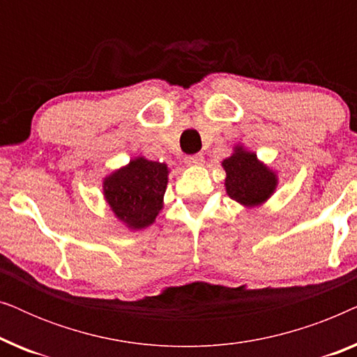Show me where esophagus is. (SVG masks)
Masks as SVG:
<instances>
[{"mask_svg":"<svg viewBox=\"0 0 357 357\" xmlns=\"http://www.w3.org/2000/svg\"><path fill=\"white\" fill-rule=\"evenodd\" d=\"M203 160H204L203 154H193V155H187V158H185V164H187V165H199V164H203Z\"/></svg>","mask_w":357,"mask_h":357,"instance_id":"obj_1","label":"esophagus"}]
</instances>
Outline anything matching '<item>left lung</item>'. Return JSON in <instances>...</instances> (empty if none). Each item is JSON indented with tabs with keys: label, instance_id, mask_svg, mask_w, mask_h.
Here are the masks:
<instances>
[{
	"label": "left lung",
	"instance_id": "obj_1",
	"mask_svg": "<svg viewBox=\"0 0 357 357\" xmlns=\"http://www.w3.org/2000/svg\"><path fill=\"white\" fill-rule=\"evenodd\" d=\"M221 167L226 172L224 187L229 198L245 209L263 206L280 183L276 170L241 143L234 144L231 155L222 160Z\"/></svg>",
	"mask_w": 357,
	"mask_h": 357
}]
</instances>
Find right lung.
<instances>
[{"label":"right lung","instance_id":"right-lung-1","mask_svg":"<svg viewBox=\"0 0 357 357\" xmlns=\"http://www.w3.org/2000/svg\"><path fill=\"white\" fill-rule=\"evenodd\" d=\"M169 172L167 164L136 155L102 178L105 204L130 232L143 231L155 222L164 208Z\"/></svg>","mask_w":357,"mask_h":357}]
</instances>
